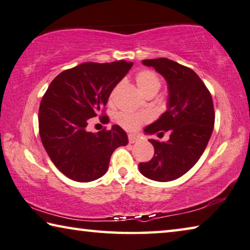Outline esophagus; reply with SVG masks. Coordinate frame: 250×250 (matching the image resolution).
Here are the masks:
<instances>
[{
	"instance_id": "1",
	"label": "esophagus",
	"mask_w": 250,
	"mask_h": 250,
	"mask_svg": "<svg viewBox=\"0 0 250 250\" xmlns=\"http://www.w3.org/2000/svg\"><path fill=\"white\" fill-rule=\"evenodd\" d=\"M128 142L130 144H134V143L137 142V137L134 136V135H128Z\"/></svg>"
}]
</instances>
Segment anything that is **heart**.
I'll return each instance as SVG.
<instances>
[{"mask_svg": "<svg viewBox=\"0 0 250 250\" xmlns=\"http://www.w3.org/2000/svg\"><path fill=\"white\" fill-rule=\"evenodd\" d=\"M135 81H136L137 86L140 87L141 91L147 96H154L162 88L161 77L157 75L156 72L152 71V69H142L135 76ZM118 87H120V84L116 85L112 93H110V100H113L115 97ZM148 121L149 115L146 113L123 112L116 116L117 124L122 128L127 130V132H135V130L140 128L142 124H144V123H147Z\"/></svg>", "mask_w": 250, "mask_h": 250, "instance_id": "obj_1", "label": "heart"}]
</instances>
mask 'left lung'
I'll use <instances>...</instances> for the list:
<instances>
[{"label": "left lung", "instance_id": "left-lung-1", "mask_svg": "<svg viewBox=\"0 0 250 250\" xmlns=\"http://www.w3.org/2000/svg\"><path fill=\"white\" fill-rule=\"evenodd\" d=\"M143 64L153 66L165 77L169 91L168 108L145 132L161 136L169 130L170 137L167 142L149 140L154 156L138 164V168L153 181H174L187 173L206 148L215 124L212 98L204 82L189 67L165 57L144 60Z\"/></svg>", "mask_w": 250, "mask_h": 250}]
</instances>
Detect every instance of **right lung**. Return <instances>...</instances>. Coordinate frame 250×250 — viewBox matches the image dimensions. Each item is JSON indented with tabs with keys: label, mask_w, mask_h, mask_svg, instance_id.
I'll return each instance as SVG.
<instances>
[{
	"label": "right lung",
	"mask_w": 250,
	"mask_h": 250,
	"mask_svg": "<svg viewBox=\"0 0 250 250\" xmlns=\"http://www.w3.org/2000/svg\"><path fill=\"white\" fill-rule=\"evenodd\" d=\"M132 62H87L65 69L52 81L41 101L39 129L43 146L56 168L75 182L103 176L110 156L127 144L118 125L98 133L87 132L89 118L107 124L105 105L110 93L132 67Z\"/></svg>",
	"instance_id": "right-lung-1"
}]
</instances>
